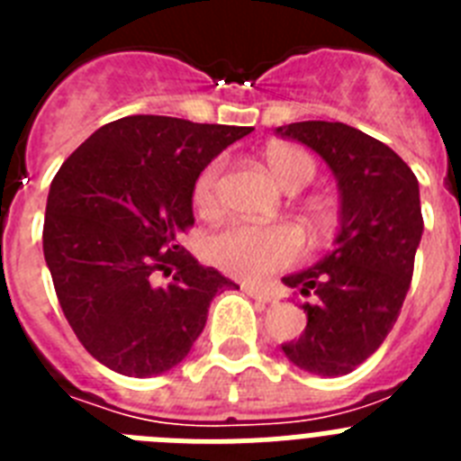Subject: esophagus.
Segmentation results:
<instances>
[{
	"label": "esophagus",
	"instance_id": "obj_1",
	"mask_svg": "<svg viewBox=\"0 0 461 461\" xmlns=\"http://www.w3.org/2000/svg\"><path fill=\"white\" fill-rule=\"evenodd\" d=\"M242 291L247 293V295L256 297V300H263V303H275V300H276L275 293H272V291H267V288L251 286V284H242Z\"/></svg>",
	"mask_w": 461,
	"mask_h": 461
}]
</instances>
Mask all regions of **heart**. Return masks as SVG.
Instances as JSON below:
<instances>
[{"instance_id":"b5f03b06","label":"heart","mask_w":461,"mask_h":461,"mask_svg":"<svg viewBox=\"0 0 461 461\" xmlns=\"http://www.w3.org/2000/svg\"><path fill=\"white\" fill-rule=\"evenodd\" d=\"M267 168L286 191H300L312 185L319 166L316 158L295 145H270L263 152ZM221 158H214L201 170L194 185V205L203 214H214L221 201ZM309 226L313 233H323L330 226L328 207L316 203L309 210ZM303 251V238L293 226H254L230 223L207 242V256L219 270L238 279L258 281L284 267L293 266Z\"/></svg>"}]
</instances>
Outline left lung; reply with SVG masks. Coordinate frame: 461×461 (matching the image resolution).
<instances>
[{"instance_id":"obj_1","label":"left lung","mask_w":461,"mask_h":461,"mask_svg":"<svg viewBox=\"0 0 461 461\" xmlns=\"http://www.w3.org/2000/svg\"><path fill=\"white\" fill-rule=\"evenodd\" d=\"M281 138L323 157L341 195L335 249L309 270L284 276L304 297L307 328L281 344L295 367L344 376L367 360L397 321L422 238L413 170L376 138L341 122H295Z\"/></svg>"}]
</instances>
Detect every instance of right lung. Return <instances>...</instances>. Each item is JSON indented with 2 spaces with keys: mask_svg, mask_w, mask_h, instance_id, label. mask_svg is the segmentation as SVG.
Returning a JSON list of instances; mask_svg holds the SVG:
<instances>
[{
  "mask_svg": "<svg viewBox=\"0 0 461 461\" xmlns=\"http://www.w3.org/2000/svg\"><path fill=\"white\" fill-rule=\"evenodd\" d=\"M247 133L251 126L122 117L57 170L43 256L68 325L113 372H168L201 337L212 297L240 288L201 266L177 238L194 226L201 170ZM158 274L169 284L158 285Z\"/></svg>",
  "mask_w": 461,
  "mask_h": 461,
  "instance_id": "1",
  "label": "right lung"
}]
</instances>
